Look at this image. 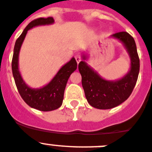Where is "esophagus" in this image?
Instances as JSON below:
<instances>
[{
  "instance_id": "34e87169",
  "label": "esophagus",
  "mask_w": 152,
  "mask_h": 152,
  "mask_svg": "<svg viewBox=\"0 0 152 152\" xmlns=\"http://www.w3.org/2000/svg\"><path fill=\"white\" fill-rule=\"evenodd\" d=\"M75 59H76L77 64H79L81 61V57H80V55L79 54H76V55H75Z\"/></svg>"
}]
</instances>
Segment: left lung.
I'll list each match as a JSON object with an SVG mask.
<instances>
[{
  "label": "left lung",
  "instance_id": "8db88e82",
  "mask_svg": "<svg viewBox=\"0 0 152 152\" xmlns=\"http://www.w3.org/2000/svg\"><path fill=\"white\" fill-rule=\"evenodd\" d=\"M110 37L121 42L129 54L130 67L124 76L116 80H108L102 77L97 71L88 65V55L86 52H82L83 61L78 66L86 99L91 106L101 110L115 107L129 98L137 82L140 66L133 38L126 32H117Z\"/></svg>",
  "mask_w": 152,
  "mask_h": 152
}]
</instances>
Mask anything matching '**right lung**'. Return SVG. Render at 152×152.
Here are the masks:
<instances>
[{
  "mask_svg": "<svg viewBox=\"0 0 152 152\" xmlns=\"http://www.w3.org/2000/svg\"><path fill=\"white\" fill-rule=\"evenodd\" d=\"M54 23L53 17L39 18L33 20L23 30L15 43L12 60V71L16 88L24 102L32 108L42 111H51L59 108L64 100V90L68 79L77 68L74 57L61 66L53 79L41 88H32L26 83L19 69V55L24 39L28 30L39 26L51 25Z\"/></svg>",
  "mask_w": 152,
  "mask_h": 152,
  "instance_id": "add662e5",
  "label": "right lung"
}]
</instances>
